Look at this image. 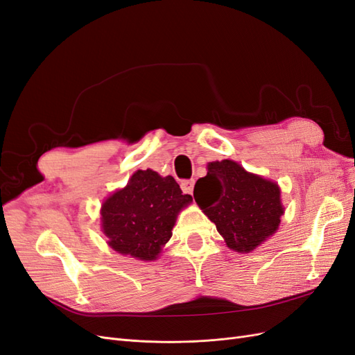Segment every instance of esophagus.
Here are the masks:
<instances>
[{"instance_id":"1","label":"esophagus","mask_w":355,"mask_h":355,"mask_svg":"<svg viewBox=\"0 0 355 355\" xmlns=\"http://www.w3.org/2000/svg\"><path fill=\"white\" fill-rule=\"evenodd\" d=\"M194 184H196L194 179H184L180 182V188L185 194H192V191H194Z\"/></svg>"}]
</instances>
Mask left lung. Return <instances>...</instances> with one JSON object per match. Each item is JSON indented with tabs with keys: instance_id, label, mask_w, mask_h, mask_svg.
Wrapping results in <instances>:
<instances>
[{
	"instance_id": "8db88e82",
	"label": "left lung",
	"mask_w": 355,
	"mask_h": 355,
	"mask_svg": "<svg viewBox=\"0 0 355 355\" xmlns=\"http://www.w3.org/2000/svg\"><path fill=\"white\" fill-rule=\"evenodd\" d=\"M194 198L232 250L247 253L272 235L283 214L280 188L235 161L209 164L197 180Z\"/></svg>"
}]
</instances>
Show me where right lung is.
I'll return each mask as SVG.
<instances>
[{"instance_id":"add662e5","label":"right lung","mask_w":355,"mask_h":355,"mask_svg":"<svg viewBox=\"0 0 355 355\" xmlns=\"http://www.w3.org/2000/svg\"><path fill=\"white\" fill-rule=\"evenodd\" d=\"M191 201L171 176L137 170L124 189L103 202L102 228L115 252L153 261L170 240L178 211Z\"/></svg>"}]
</instances>
